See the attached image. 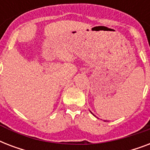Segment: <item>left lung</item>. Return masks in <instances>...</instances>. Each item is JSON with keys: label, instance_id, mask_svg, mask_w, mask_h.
Returning a JSON list of instances; mask_svg holds the SVG:
<instances>
[{"label": "left lung", "instance_id": "8db88e82", "mask_svg": "<svg viewBox=\"0 0 150 150\" xmlns=\"http://www.w3.org/2000/svg\"><path fill=\"white\" fill-rule=\"evenodd\" d=\"M90 112H91V111H90ZM91 113H92V112H91ZM92 114H93V113H92Z\"/></svg>", "mask_w": 150, "mask_h": 150}]
</instances>
